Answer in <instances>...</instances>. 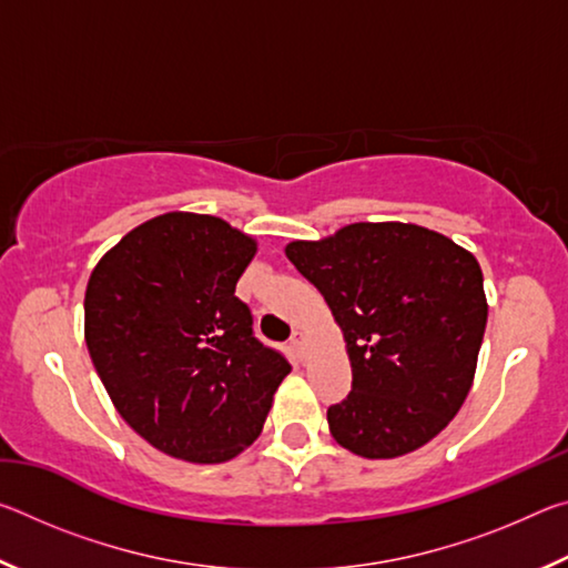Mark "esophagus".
<instances>
[{"mask_svg":"<svg viewBox=\"0 0 568 568\" xmlns=\"http://www.w3.org/2000/svg\"><path fill=\"white\" fill-rule=\"evenodd\" d=\"M291 348H293L297 355H303V351H305V333H303V331H293V335H291Z\"/></svg>","mask_w":568,"mask_h":568,"instance_id":"obj_1","label":"esophagus"}]
</instances>
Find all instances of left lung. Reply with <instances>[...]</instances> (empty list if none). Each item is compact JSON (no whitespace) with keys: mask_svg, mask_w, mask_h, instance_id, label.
Returning <instances> with one entry per match:
<instances>
[{"mask_svg":"<svg viewBox=\"0 0 568 568\" xmlns=\"http://www.w3.org/2000/svg\"><path fill=\"white\" fill-rule=\"evenodd\" d=\"M341 325L353 386L328 408L333 438L396 458L444 430L470 390L488 305L484 273L454 240L410 223H353L285 247Z\"/></svg>","mask_w":568,"mask_h":568,"instance_id":"8db88e82","label":"left lung"}]
</instances>
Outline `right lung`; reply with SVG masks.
<instances>
[{
	"instance_id": "obj_1",
	"label": "right lung",
	"mask_w": 568,
	"mask_h": 568,
	"mask_svg": "<svg viewBox=\"0 0 568 568\" xmlns=\"http://www.w3.org/2000/svg\"><path fill=\"white\" fill-rule=\"evenodd\" d=\"M257 243L225 220L158 215L90 275L84 341L128 426L172 458L223 464L261 436L291 363L235 285Z\"/></svg>"
}]
</instances>
